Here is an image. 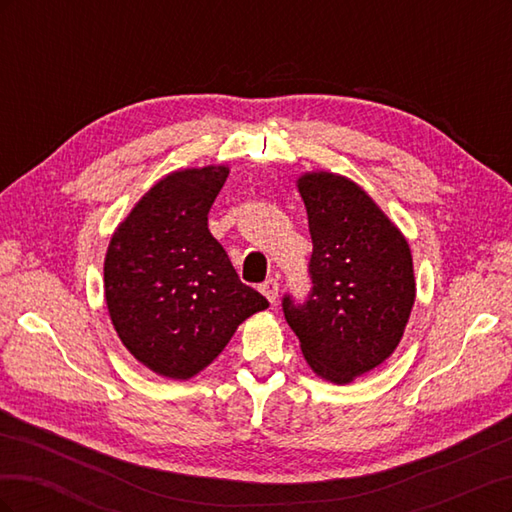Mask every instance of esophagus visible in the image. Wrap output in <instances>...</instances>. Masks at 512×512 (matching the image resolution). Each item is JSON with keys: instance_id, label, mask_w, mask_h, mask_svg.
Listing matches in <instances>:
<instances>
[{"instance_id": "1", "label": "esophagus", "mask_w": 512, "mask_h": 512, "mask_svg": "<svg viewBox=\"0 0 512 512\" xmlns=\"http://www.w3.org/2000/svg\"><path fill=\"white\" fill-rule=\"evenodd\" d=\"M260 292L265 294V297L275 303L277 301V294H280V284H277V280H267L265 284L260 286Z\"/></svg>"}]
</instances>
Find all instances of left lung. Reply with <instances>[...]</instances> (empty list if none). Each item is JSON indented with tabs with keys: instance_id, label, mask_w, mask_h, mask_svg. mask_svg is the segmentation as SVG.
Returning a JSON list of instances; mask_svg holds the SVG:
<instances>
[{
	"instance_id": "obj_1",
	"label": "left lung",
	"mask_w": 512,
	"mask_h": 512,
	"mask_svg": "<svg viewBox=\"0 0 512 512\" xmlns=\"http://www.w3.org/2000/svg\"><path fill=\"white\" fill-rule=\"evenodd\" d=\"M314 252L312 292L284 297V316L314 374L350 384L399 346L416 299L412 252L361 185L312 170L297 179Z\"/></svg>"
}]
</instances>
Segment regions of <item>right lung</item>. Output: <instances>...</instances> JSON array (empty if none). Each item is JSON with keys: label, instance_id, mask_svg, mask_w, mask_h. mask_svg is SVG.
I'll list each match as a JSON object with an SVG mask.
<instances>
[{"label": "right lung", "instance_id": "add662e5", "mask_svg": "<svg viewBox=\"0 0 512 512\" xmlns=\"http://www.w3.org/2000/svg\"><path fill=\"white\" fill-rule=\"evenodd\" d=\"M228 173V166H203L162 177L108 243V316L134 359L164 378L200 374L245 318L269 307L239 280L207 226Z\"/></svg>", "mask_w": 512, "mask_h": 512}]
</instances>
